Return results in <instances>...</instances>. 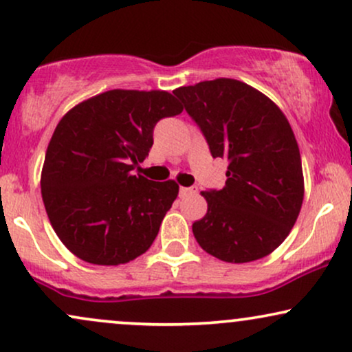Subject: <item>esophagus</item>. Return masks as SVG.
Returning <instances> with one entry per match:
<instances>
[{
  "instance_id": "obj_1",
  "label": "esophagus",
  "mask_w": 352,
  "mask_h": 352,
  "mask_svg": "<svg viewBox=\"0 0 352 352\" xmlns=\"http://www.w3.org/2000/svg\"><path fill=\"white\" fill-rule=\"evenodd\" d=\"M192 192H194L192 188H179V197H186Z\"/></svg>"
}]
</instances>
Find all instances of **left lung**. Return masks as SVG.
<instances>
[{"label": "left lung", "instance_id": "1", "mask_svg": "<svg viewBox=\"0 0 352 352\" xmlns=\"http://www.w3.org/2000/svg\"><path fill=\"white\" fill-rule=\"evenodd\" d=\"M214 158L228 162L223 189L202 192L207 214L192 223L201 248L227 263L272 253L303 202L298 145L289 120L263 93L230 78L173 91Z\"/></svg>", "mask_w": 352, "mask_h": 352}]
</instances>
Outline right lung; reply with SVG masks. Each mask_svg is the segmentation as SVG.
Masks as SVG:
<instances>
[{
    "instance_id": "obj_1",
    "label": "right lung",
    "mask_w": 352,
    "mask_h": 352,
    "mask_svg": "<svg viewBox=\"0 0 352 352\" xmlns=\"http://www.w3.org/2000/svg\"><path fill=\"white\" fill-rule=\"evenodd\" d=\"M183 112L166 91L112 89L68 111L50 138L41 188L56 236L99 266L145 253L177 197L175 181L132 175L158 120Z\"/></svg>"
}]
</instances>
